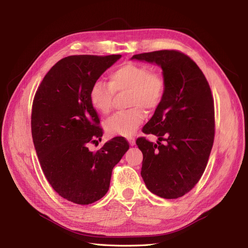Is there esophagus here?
Here are the masks:
<instances>
[{"instance_id":"34e87169","label":"esophagus","mask_w":248,"mask_h":248,"mask_svg":"<svg viewBox=\"0 0 248 248\" xmlns=\"http://www.w3.org/2000/svg\"><path fill=\"white\" fill-rule=\"evenodd\" d=\"M128 140H129V144H130V146H134V145H136V140H134V138H133V137L128 138Z\"/></svg>"}]
</instances>
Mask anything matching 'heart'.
I'll list each match as a JSON object with an SVG mask.
<instances>
[{
    "label": "heart",
    "instance_id": "obj_1",
    "mask_svg": "<svg viewBox=\"0 0 248 248\" xmlns=\"http://www.w3.org/2000/svg\"><path fill=\"white\" fill-rule=\"evenodd\" d=\"M109 81L96 80L90 89L91 106L100 114L108 115L112 109L116 93L128 91L127 104L130 108L118 111L107 120L104 127L109 136L129 138L144 122L145 110L152 111L161 103L166 80L162 74L152 71L144 64L125 63L108 76Z\"/></svg>",
    "mask_w": 248,
    "mask_h": 248
}]
</instances>
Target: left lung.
<instances>
[{"instance_id":"obj_1","label":"left lung","mask_w":248,"mask_h":248,"mask_svg":"<svg viewBox=\"0 0 248 248\" xmlns=\"http://www.w3.org/2000/svg\"><path fill=\"white\" fill-rule=\"evenodd\" d=\"M132 59L159 65L166 80L163 99L142 127V132L155 134L159 141L154 144L145 137L137 140L142 152L140 175L156 196L181 198L200 181L212 150L215 114L211 89L196 62L179 50L144 52Z\"/></svg>"}]
</instances>
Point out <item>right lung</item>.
<instances>
[{"label":"right lung","mask_w":248,"mask_h":248,"mask_svg":"<svg viewBox=\"0 0 248 248\" xmlns=\"http://www.w3.org/2000/svg\"><path fill=\"white\" fill-rule=\"evenodd\" d=\"M120 58H63L46 73L34 96L32 138L43 174L59 196L78 205L106 196L112 169L129 149L122 137L111 139L96 152L88 148L103 134L89 99L90 89Z\"/></svg>","instance_id":"obj_1"}]
</instances>
